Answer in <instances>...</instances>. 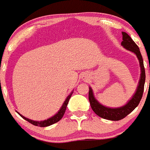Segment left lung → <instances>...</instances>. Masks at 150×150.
Here are the masks:
<instances>
[{"label": "left lung", "mask_w": 150, "mask_h": 150, "mask_svg": "<svg viewBox=\"0 0 150 150\" xmlns=\"http://www.w3.org/2000/svg\"><path fill=\"white\" fill-rule=\"evenodd\" d=\"M122 35L123 41L121 42V45L124 48L132 52H134L136 54L138 60H139L140 67H141V79L139 81V84H138V86L137 88V90L135 92V95L131 98V100L127 104L124 105V107L113 109L106 107L103 106V105L100 104L98 102V100L94 98L92 88L89 87V100L92 110L99 117H103L104 119L110 120V121H119V120L124 118L130 112H132L138 107V105L139 104L140 101H141V98H142L144 89L146 75H145V69L144 66V61H143L141 52H140L139 48H138L136 43L132 40V39L130 38V36L127 33L123 32Z\"/></svg>", "instance_id": "left-lung-1"}]
</instances>
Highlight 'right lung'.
Listing matches in <instances>:
<instances>
[{"label": "right lung", "mask_w": 150, "mask_h": 150, "mask_svg": "<svg viewBox=\"0 0 150 150\" xmlns=\"http://www.w3.org/2000/svg\"><path fill=\"white\" fill-rule=\"evenodd\" d=\"M72 93H73V92H72L70 93V95L68 96V97L67 98V99L65 100V101H64V104H63L62 107L61 108V110H59V111L58 112V113L56 115H54L53 117H50V118H49V119L47 120H45V121H33V120H30V119H28V118H26V117H23V115H21L20 114V113H18V114L20 115L22 117H23V119H25L26 121H27L28 122H29L30 124H33V125L35 126H37V127H48V126H50L52 125V124H55V123H57L58 121H59L63 117V116H64V113H65V111H66V109H67V104H68L69 103V98H71V96H72Z\"/></svg>", "instance_id": "add662e5"}]
</instances>
